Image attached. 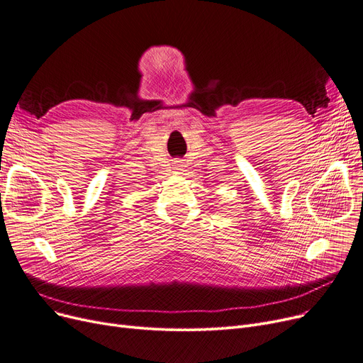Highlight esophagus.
<instances>
[{"mask_svg": "<svg viewBox=\"0 0 363 363\" xmlns=\"http://www.w3.org/2000/svg\"><path fill=\"white\" fill-rule=\"evenodd\" d=\"M182 163H179V162H175V164H174V169L175 171H182Z\"/></svg>", "mask_w": 363, "mask_h": 363, "instance_id": "34e87169", "label": "esophagus"}]
</instances>
